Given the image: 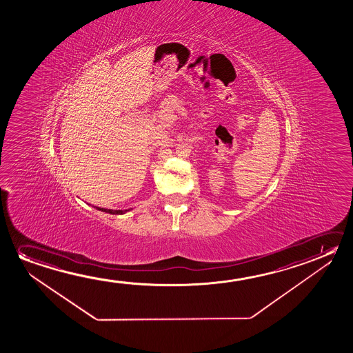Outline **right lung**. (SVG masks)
<instances>
[{"label":"right lung","mask_w":353,"mask_h":353,"mask_svg":"<svg viewBox=\"0 0 353 353\" xmlns=\"http://www.w3.org/2000/svg\"><path fill=\"white\" fill-rule=\"evenodd\" d=\"M97 210H99V211H103V212L110 213V214H123V213L128 212L129 210H108V208H97Z\"/></svg>","instance_id":"obj_1"}]
</instances>
